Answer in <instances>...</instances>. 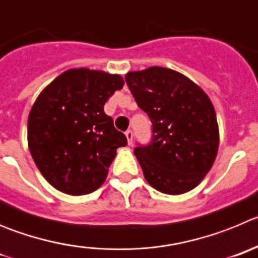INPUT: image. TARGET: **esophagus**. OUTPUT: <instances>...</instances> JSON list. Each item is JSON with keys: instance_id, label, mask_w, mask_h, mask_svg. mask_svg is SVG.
<instances>
[{"instance_id": "obj_1", "label": "esophagus", "mask_w": 258, "mask_h": 258, "mask_svg": "<svg viewBox=\"0 0 258 258\" xmlns=\"http://www.w3.org/2000/svg\"><path fill=\"white\" fill-rule=\"evenodd\" d=\"M126 138H127V141H128V144L131 145L132 144V139H134V132H132V130H127L126 131Z\"/></svg>"}]
</instances>
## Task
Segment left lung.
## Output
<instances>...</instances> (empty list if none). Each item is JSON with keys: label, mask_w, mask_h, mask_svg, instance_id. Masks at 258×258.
<instances>
[{"label": "left lung", "mask_w": 258, "mask_h": 258, "mask_svg": "<svg viewBox=\"0 0 258 258\" xmlns=\"http://www.w3.org/2000/svg\"><path fill=\"white\" fill-rule=\"evenodd\" d=\"M126 83L152 122V139L135 155L146 181L171 196L194 189L215 162L219 127L201 87L172 69L152 67L126 74Z\"/></svg>", "instance_id": "obj_1"}]
</instances>
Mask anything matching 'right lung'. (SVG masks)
I'll list each match as a JSON object with an SVG mask.
<instances>
[{"label": "right lung", "mask_w": 258, "mask_h": 258, "mask_svg": "<svg viewBox=\"0 0 258 258\" xmlns=\"http://www.w3.org/2000/svg\"><path fill=\"white\" fill-rule=\"evenodd\" d=\"M120 76L71 69L41 92L28 118V145L43 177L69 196L100 187L124 134L104 113V104L123 87Z\"/></svg>", "instance_id": "obj_1"}]
</instances>
